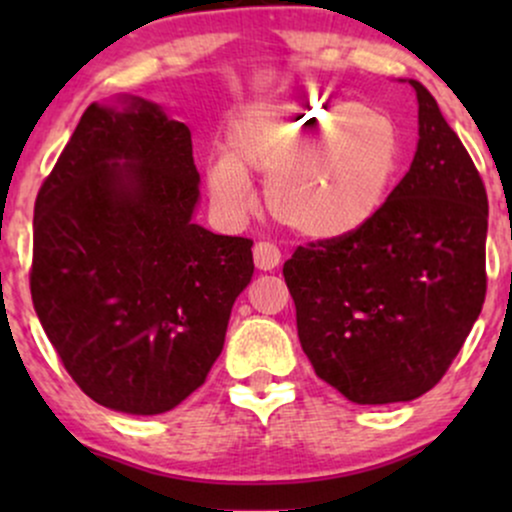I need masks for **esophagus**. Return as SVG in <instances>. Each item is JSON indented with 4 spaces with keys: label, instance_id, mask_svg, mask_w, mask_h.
<instances>
[{
    "label": "esophagus",
    "instance_id": "obj_1",
    "mask_svg": "<svg viewBox=\"0 0 512 512\" xmlns=\"http://www.w3.org/2000/svg\"><path fill=\"white\" fill-rule=\"evenodd\" d=\"M255 264L257 269H264V272H269V269L279 267L281 262V250L276 248L274 243H269V240H260V243L255 245Z\"/></svg>",
    "mask_w": 512,
    "mask_h": 512
}]
</instances>
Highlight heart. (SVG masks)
I'll use <instances>...</instances> for the list:
<instances>
[{"label":"heart","mask_w":512,"mask_h":512,"mask_svg":"<svg viewBox=\"0 0 512 512\" xmlns=\"http://www.w3.org/2000/svg\"><path fill=\"white\" fill-rule=\"evenodd\" d=\"M402 134L383 110L349 98H303L243 120L228 156L209 168V190L228 211L252 202L248 173L267 175L274 219L317 240L354 236L390 199Z\"/></svg>","instance_id":"b5f03b06"}]
</instances>
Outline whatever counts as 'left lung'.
<instances>
[{"instance_id":"obj_1","label":"left lung","mask_w":512,"mask_h":512,"mask_svg":"<svg viewBox=\"0 0 512 512\" xmlns=\"http://www.w3.org/2000/svg\"><path fill=\"white\" fill-rule=\"evenodd\" d=\"M409 84L419 146L383 211L284 262L305 356L356 404L409 402L436 387L486 298L484 180L436 98Z\"/></svg>"}]
</instances>
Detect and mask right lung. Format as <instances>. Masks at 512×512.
Returning a JSON list of instances; mask_svg holds the SVG:
<instances>
[{"label": "right lung", "instance_id": "1", "mask_svg": "<svg viewBox=\"0 0 512 512\" xmlns=\"http://www.w3.org/2000/svg\"><path fill=\"white\" fill-rule=\"evenodd\" d=\"M197 199L190 129L139 98L125 113L88 105L40 185L35 313L74 383L103 407L170 411L221 354L255 272L252 240L197 226Z\"/></svg>", "mask_w": 512, "mask_h": 512}]
</instances>
